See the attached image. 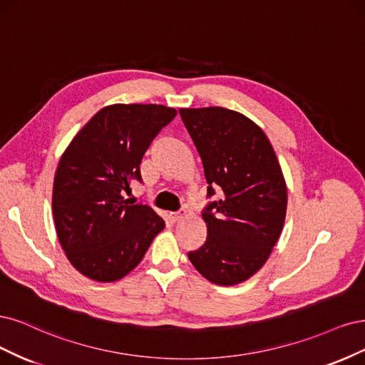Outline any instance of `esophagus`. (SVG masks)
Segmentation results:
<instances>
[{"instance_id":"obj_1","label":"esophagus","mask_w":365,"mask_h":365,"mask_svg":"<svg viewBox=\"0 0 365 365\" xmlns=\"http://www.w3.org/2000/svg\"><path fill=\"white\" fill-rule=\"evenodd\" d=\"M185 217V212H178V214H170V218L171 221H179Z\"/></svg>"}]
</instances>
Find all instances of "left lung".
<instances>
[{
  "label": "left lung",
  "mask_w": 365,
  "mask_h": 365,
  "mask_svg": "<svg viewBox=\"0 0 365 365\" xmlns=\"http://www.w3.org/2000/svg\"><path fill=\"white\" fill-rule=\"evenodd\" d=\"M198 151L207 195L205 244L187 257L215 285L232 287L259 272L284 229L288 191L262 128L226 108L179 109Z\"/></svg>",
  "instance_id": "8db88e82"
}]
</instances>
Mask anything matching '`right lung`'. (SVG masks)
Instances as JSON below:
<instances>
[{
    "label": "right lung",
    "instance_id": "obj_1",
    "mask_svg": "<svg viewBox=\"0 0 365 365\" xmlns=\"http://www.w3.org/2000/svg\"><path fill=\"white\" fill-rule=\"evenodd\" d=\"M178 113L162 104H110L80 128L58 160L53 217L68 261L83 276L115 282L143 261L165 227L155 210L123 197L151 140Z\"/></svg>",
    "mask_w": 365,
    "mask_h": 365
}]
</instances>
